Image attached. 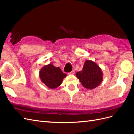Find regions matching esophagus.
Returning a JSON list of instances; mask_svg holds the SVG:
<instances>
[{
    "label": "esophagus",
    "mask_w": 134,
    "mask_h": 134,
    "mask_svg": "<svg viewBox=\"0 0 134 134\" xmlns=\"http://www.w3.org/2000/svg\"><path fill=\"white\" fill-rule=\"evenodd\" d=\"M74 73H75V71L73 70H72L71 72H69V74H74Z\"/></svg>",
    "instance_id": "esophagus-1"
}]
</instances>
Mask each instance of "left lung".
Wrapping results in <instances>:
<instances>
[{
    "label": "left lung",
    "instance_id": "1",
    "mask_svg": "<svg viewBox=\"0 0 134 134\" xmlns=\"http://www.w3.org/2000/svg\"><path fill=\"white\" fill-rule=\"evenodd\" d=\"M76 75L83 86L89 90H93L98 86L103 79L100 68L91 60L85 62L83 70L77 72Z\"/></svg>",
    "mask_w": 134,
    "mask_h": 134
}]
</instances>
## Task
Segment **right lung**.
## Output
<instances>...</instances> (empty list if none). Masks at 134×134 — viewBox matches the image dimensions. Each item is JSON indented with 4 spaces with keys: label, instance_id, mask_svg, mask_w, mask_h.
<instances>
[{
    "label": "right lung",
    "instance_id": "right-lung-1",
    "mask_svg": "<svg viewBox=\"0 0 134 134\" xmlns=\"http://www.w3.org/2000/svg\"><path fill=\"white\" fill-rule=\"evenodd\" d=\"M66 76V74L63 72L59 67L56 68L50 64L44 66L40 71L41 81L51 89L59 87Z\"/></svg>",
    "mask_w": 134,
    "mask_h": 134
}]
</instances>
